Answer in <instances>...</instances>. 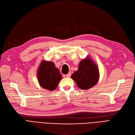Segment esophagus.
<instances>
[{
    "mask_svg": "<svg viewBox=\"0 0 135 135\" xmlns=\"http://www.w3.org/2000/svg\"><path fill=\"white\" fill-rule=\"evenodd\" d=\"M71 72H69L68 74H67L66 75V76L67 77H71Z\"/></svg>",
    "mask_w": 135,
    "mask_h": 135,
    "instance_id": "34e87169",
    "label": "esophagus"
}]
</instances>
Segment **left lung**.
Listing matches in <instances>:
<instances>
[{
	"mask_svg": "<svg viewBox=\"0 0 135 135\" xmlns=\"http://www.w3.org/2000/svg\"><path fill=\"white\" fill-rule=\"evenodd\" d=\"M71 78L81 89L91 88L96 85L99 79L97 65L89 57L86 58L79 63L78 69L72 74Z\"/></svg>",
	"mask_w": 135,
	"mask_h": 135,
	"instance_id": "8db88e82",
	"label": "left lung"
}]
</instances>
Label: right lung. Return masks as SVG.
I'll return each mask as SVG.
<instances>
[{
    "label": "right lung",
    "mask_w": 135,
    "mask_h": 135,
    "mask_svg": "<svg viewBox=\"0 0 135 135\" xmlns=\"http://www.w3.org/2000/svg\"><path fill=\"white\" fill-rule=\"evenodd\" d=\"M37 77L40 85L48 91H53L62 78L58 69L52 62L43 61L39 67Z\"/></svg>",
    "instance_id": "1"
}]
</instances>
